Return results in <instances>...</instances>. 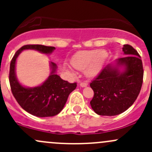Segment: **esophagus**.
<instances>
[{"mask_svg": "<svg viewBox=\"0 0 152 152\" xmlns=\"http://www.w3.org/2000/svg\"><path fill=\"white\" fill-rule=\"evenodd\" d=\"M88 85V84L87 83V82H82V83H80V86L82 87H87V86Z\"/></svg>", "mask_w": 152, "mask_h": 152, "instance_id": "1", "label": "esophagus"}]
</instances>
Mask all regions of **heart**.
Segmentation results:
<instances>
[{
    "mask_svg": "<svg viewBox=\"0 0 152 152\" xmlns=\"http://www.w3.org/2000/svg\"><path fill=\"white\" fill-rule=\"evenodd\" d=\"M109 53L105 50H86L76 53L70 63L76 70H85V76L93 78L97 76L105 65Z\"/></svg>",
    "mask_w": 152,
    "mask_h": 152,
    "instance_id": "b5f03b06",
    "label": "heart"
}]
</instances>
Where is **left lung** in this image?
Returning <instances> with one entry per match:
<instances>
[{
	"label": "left lung",
	"instance_id": "8db88e82",
	"mask_svg": "<svg viewBox=\"0 0 152 152\" xmlns=\"http://www.w3.org/2000/svg\"><path fill=\"white\" fill-rule=\"evenodd\" d=\"M126 56L115 65L104 67L90 84L94 92L92 109L99 115L113 116L125 112L134 104L141 90L143 67L140 56L129 45H124ZM119 66L124 69L121 72Z\"/></svg>",
	"mask_w": 152,
	"mask_h": 152
}]
</instances>
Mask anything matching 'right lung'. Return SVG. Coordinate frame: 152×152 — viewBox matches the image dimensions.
<instances>
[{"instance_id":"1","label":"right lung","mask_w":152,"mask_h":152,"mask_svg":"<svg viewBox=\"0 0 152 152\" xmlns=\"http://www.w3.org/2000/svg\"><path fill=\"white\" fill-rule=\"evenodd\" d=\"M34 49L43 53H51L54 47L42 45H26L15 53L10 63V83L11 90L20 106L37 117H51L59 114L66 103L69 94L76 89V82L69 83L56 74V65L50 62L51 72L43 84L34 87H25L18 81L15 74L16 59L20 52Z\"/></svg>"}]
</instances>
